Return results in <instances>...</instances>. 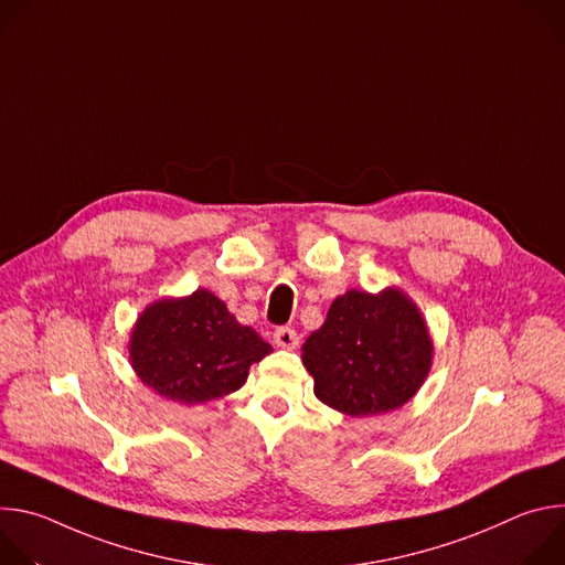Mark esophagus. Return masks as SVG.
<instances>
[{
    "instance_id": "esophagus-1",
    "label": "esophagus",
    "mask_w": 565,
    "mask_h": 565,
    "mask_svg": "<svg viewBox=\"0 0 565 565\" xmlns=\"http://www.w3.org/2000/svg\"><path fill=\"white\" fill-rule=\"evenodd\" d=\"M275 344L281 347V349H295L299 344V338H297V331L290 329V327H279L275 331Z\"/></svg>"
}]
</instances>
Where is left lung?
Wrapping results in <instances>:
<instances>
[{"mask_svg":"<svg viewBox=\"0 0 565 565\" xmlns=\"http://www.w3.org/2000/svg\"><path fill=\"white\" fill-rule=\"evenodd\" d=\"M434 342L418 306L399 288L380 295L347 290L301 347V360L324 405L380 416L409 402L429 375Z\"/></svg>","mask_w":565,"mask_h":565,"instance_id":"left-lung-1","label":"left lung"}]
</instances>
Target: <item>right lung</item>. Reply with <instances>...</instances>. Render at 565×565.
<instances>
[{
  "mask_svg": "<svg viewBox=\"0 0 565 565\" xmlns=\"http://www.w3.org/2000/svg\"><path fill=\"white\" fill-rule=\"evenodd\" d=\"M270 351L255 329L238 324L205 288L147 306L129 340L136 375L183 405H201L241 388L250 366Z\"/></svg>",
  "mask_w": 565,
  "mask_h": 565,
  "instance_id": "right-lung-1",
  "label": "right lung"
}]
</instances>
